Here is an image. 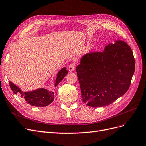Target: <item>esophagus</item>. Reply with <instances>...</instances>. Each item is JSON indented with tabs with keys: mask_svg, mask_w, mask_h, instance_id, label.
I'll list each match as a JSON object with an SVG mask.
<instances>
[{
	"mask_svg": "<svg viewBox=\"0 0 146 146\" xmlns=\"http://www.w3.org/2000/svg\"><path fill=\"white\" fill-rule=\"evenodd\" d=\"M74 68H75V64H73V63L70 64L68 66V67L69 72H73L74 70Z\"/></svg>",
	"mask_w": 146,
	"mask_h": 146,
	"instance_id": "1",
	"label": "esophagus"
}]
</instances>
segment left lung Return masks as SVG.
<instances>
[{"label":"left lung","mask_w":146,"mask_h":146,"mask_svg":"<svg viewBox=\"0 0 146 146\" xmlns=\"http://www.w3.org/2000/svg\"><path fill=\"white\" fill-rule=\"evenodd\" d=\"M76 72L83 102L91 107L110 105L130 87L135 62L131 48L123 41L105 47L103 52L87 53Z\"/></svg>","instance_id":"8db88e82"}]
</instances>
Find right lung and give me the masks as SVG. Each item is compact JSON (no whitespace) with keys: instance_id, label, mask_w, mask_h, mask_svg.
Returning <instances> with one entry per match:
<instances>
[{"instance_id":"add662e5","label":"right lung","mask_w":146,"mask_h":146,"mask_svg":"<svg viewBox=\"0 0 146 146\" xmlns=\"http://www.w3.org/2000/svg\"><path fill=\"white\" fill-rule=\"evenodd\" d=\"M68 73L66 67L62 68L58 72L56 78H53V84L55 87L59 84ZM9 87L14 94L19 93L21 98H23L25 102L31 105L44 107L50 104L55 98V95L52 89H47L44 88H39L29 91L21 90L17 85L9 81Z\"/></svg>"}]
</instances>
